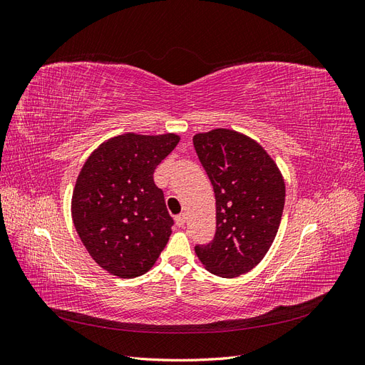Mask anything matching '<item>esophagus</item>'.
Wrapping results in <instances>:
<instances>
[{
  "instance_id": "1",
  "label": "esophagus",
  "mask_w": 365,
  "mask_h": 365,
  "mask_svg": "<svg viewBox=\"0 0 365 365\" xmlns=\"http://www.w3.org/2000/svg\"><path fill=\"white\" fill-rule=\"evenodd\" d=\"M175 224H176V227H184V224H185V215L181 213V215L176 216L175 217Z\"/></svg>"
}]
</instances>
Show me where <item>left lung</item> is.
<instances>
[{
	"label": "left lung",
	"mask_w": 365,
	"mask_h": 365,
	"mask_svg": "<svg viewBox=\"0 0 365 365\" xmlns=\"http://www.w3.org/2000/svg\"><path fill=\"white\" fill-rule=\"evenodd\" d=\"M195 150L216 197V233L195 252L219 277H239L268 252L284 207V180L257 141L233 129L193 137Z\"/></svg>",
	"instance_id": "8db88e82"
}]
</instances>
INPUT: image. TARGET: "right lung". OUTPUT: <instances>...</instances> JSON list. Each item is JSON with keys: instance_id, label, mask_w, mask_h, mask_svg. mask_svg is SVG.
Returning <instances> with one entry per match:
<instances>
[{"instance_id": "obj_1", "label": "right lung", "mask_w": 365, "mask_h": 365, "mask_svg": "<svg viewBox=\"0 0 365 365\" xmlns=\"http://www.w3.org/2000/svg\"><path fill=\"white\" fill-rule=\"evenodd\" d=\"M178 143L176 134L128 132L102 143L85 161L71 216L86 251L109 274H146L169 242L173 219L153 172Z\"/></svg>"}]
</instances>
